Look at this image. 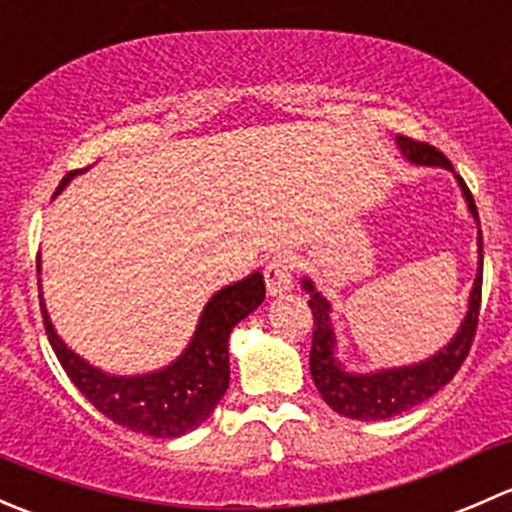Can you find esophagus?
<instances>
[{
	"mask_svg": "<svg viewBox=\"0 0 512 512\" xmlns=\"http://www.w3.org/2000/svg\"><path fill=\"white\" fill-rule=\"evenodd\" d=\"M292 280H294V257L287 255V252H277L267 260L265 265V282H267V292L272 297H280L292 289Z\"/></svg>",
	"mask_w": 512,
	"mask_h": 512,
	"instance_id": "obj_1",
	"label": "esophagus"
}]
</instances>
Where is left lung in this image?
Returning a JSON list of instances; mask_svg holds the SVG:
<instances>
[{"mask_svg":"<svg viewBox=\"0 0 512 512\" xmlns=\"http://www.w3.org/2000/svg\"><path fill=\"white\" fill-rule=\"evenodd\" d=\"M401 153L414 160L418 165H443L453 170L451 160L443 156L436 146L423 141H414L409 136H399ZM461 183L466 203L471 208V215L478 220L476 200L468 190L466 180L456 175ZM480 227V223H478ZM478 257L480 267L476 282H473L471 302H468V314L463 319L461 329L453 337V342L446 349H441L431 359L421 361L414 366H401V369H386L379 374H347L337 359H334V332L329 324V302L319 292H314L312 282L304 280V289L312 292L309 307L314 314V332H312V352H309V371L317 391L327 401L329 409L337 414L356 418V421H381L391 418L401 411H409L421 401L431 399L441 386L456 376L461 364L466 361L471 344L476 339L478 314H480V289H483V235L478 230Z\"/></svg>","mask_w":512,"mask_h":512,"instance_id":"obj_1","label":"left lung"}]
</instances>
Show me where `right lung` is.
Returning <instances> with one entry per match:
<instances>
[{
  "mask_svg": "<svg viewBox=\"0 0 512 512\" xmlns=\"http://www.w3.org/2000/svg\"><path fill=\"white\" fill-rule=\"evenodd\" d=\"M76 173L79 170H69L56 193ZM262 299H265V280L260 272H252L245 280L220 289L205 304L193 342L173 364L156 374L108 376L86 364L79 354L66 349V344L56 337L39 292L46 337L76 389L113 423L153 438H178L198 428L213 414L230 384L227 339H230L232 327L245 319L252 309L260 307Z\"/></svg>",
  "mask_w": 512,
  "mask_h": 512,
  "instance_id": "right-lung-1",
  "label": "right lung"
}]
</instances>
